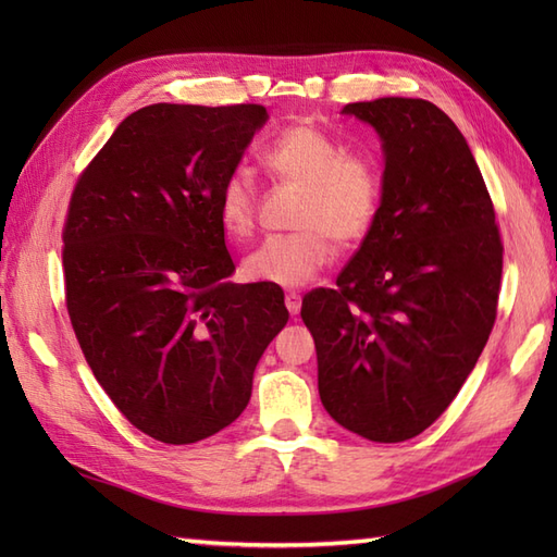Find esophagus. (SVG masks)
Returning <instances> with one entry per match:
<instances>
[{
  "label": "esophagus",
  "mask_w": 557,
  "mask_h": 557,
  "mask_svg": "<svg viewBox=\"0 0 557 557\" xmlns=\"http://www.w3.org/2000/svg\"><path fill=\"white\" fill-rule=\"evenodd\" d=\"M285 306H287V311L292 315H297L299 309H301V297H299V294L297 292H289L287 297H285Z\"/></svg>",
  "instance_id": "34e87169"
}]
</instances>
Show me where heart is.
Segmentation results:
<instances>
[{
	"instance_id": "b5f03b06",
	"label": "heart",
	"mask_w": 557,
	"mask_h": 557,
	"mask_svg": "<svg viewBox=\"0 0 557 557\" xmlns=\"http://www.w3.org/2000/svg\"><path fill=\"white\" fill-rule=\"evenodd\" d=\"M260 164L282 184L301 186L294 212L297 232L268 236L242 263L248 282L282 289L304 287L333 258V242L354 248L371 234L383 198L375 162L311 124H294L270 140ZM218 218L224 234L244 242L258 224V188L251 176L232 172L218 194Z\"/></svg>"
}]
</instances>
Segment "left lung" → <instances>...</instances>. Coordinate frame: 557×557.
<instances>
[{
  "instance_id": "obj_1",
  "label": "left lung",
  "mask_w": 557,
  "mask_h": 557,
  "mask_svg": "<svg viewBox=\"0 0 557 557\" xmlns=\"http://www.w3.org/2000/svg\"><path fill=\"white\" fill-rule=\"evenodd\" d=\"M383 140L377 220L301 318L318 393L339 425L373 443L423 433L465 385L498 313L503 242L465 136L421 98L351 102Z\"/></svg>"
}]
</instances>
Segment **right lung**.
Instances as JSON below:
<instances>
[{"mask_svg": "<svg viewBox=\"0 0 557 557\" xmlns=\"http://www.w3.org/2000/svg\"><path fill=\"white\" fill-rule=\"evenodd\" d=\"M265 120L263 104H148L69 200L71 327L114 407L160 443H198L239 419L258 359L287 325L280 287L230 280L218 218L220 186Z\"/></svg>", "mask_w": 557, "mask_h": 557, "instance_id": "1", "label": "right lung"}]
</instances>
